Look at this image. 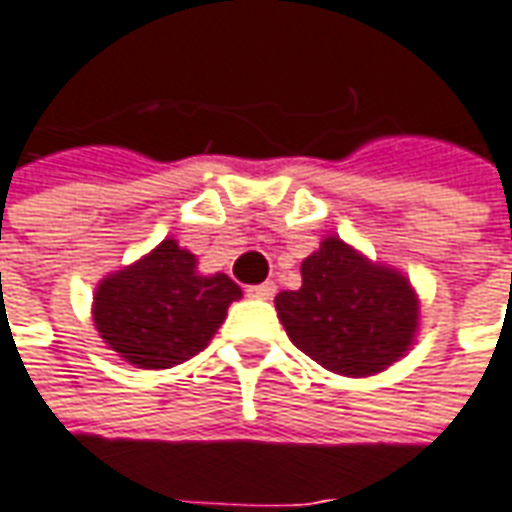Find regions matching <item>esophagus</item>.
Wrapping results in <instances>:
<instances>
[{
    "mask_svg": "<svg viewBox=\"0 0 512 512\" xmlns=\"http://www.w3.org/2000/svg\"><path fill=\"white\" fill-rule=\"evenodd\" d=\"M274 293H277V285H274V282H263V285L246 288V296H252V299H271Z\"/></svg>",
    "mask_w": 512,
    "mask_h": 512,
    "instance_id": "obj_1",
    "label": "esophagus"
}]
</instances>
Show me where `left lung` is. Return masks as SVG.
<instances>
[{"instance_id": "obj_1", "label": "left lung", "mask_w": 512, "mask_h": 512, "mask_svg": "<svg viewBox=\"0 0 512 512\" xmlns=\"http://www.w3.org/2000/svg\"><path fill=\"white\" fill-rule=\"evenodd\" d=\"M296 349L343 377H371L407 355L418 332V296L402 271L324 238L302 260V288L274 299Z\"/></svg>"}]
</instances>
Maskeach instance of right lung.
<instances>
[{
    "label": "right lung",
    "mask_w": 512,
    "mask_h": 512,
    "mask_svg": "<svg viewBox=\"0 0 512 512\" xmlns=\"http://www.w3.org/2000/svg\"><path fill=\"white\" fill-rule=\"evenodd\" d=\"M241 288L227 274H199L196 255L166 238L96 285L94 324L107 349L138 368H171L199 355Z\"/></svg>",
    "instance_id": "add662e5"
}]
</instances>
